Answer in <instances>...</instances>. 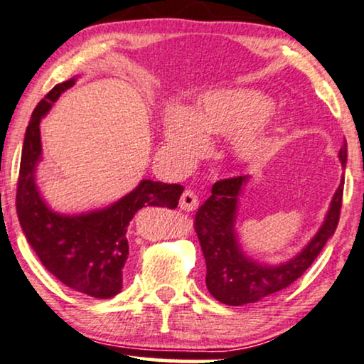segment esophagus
<instances>
[{"label": "esophagus", "instance_id": "esophagus-1", "mask_svg": "<svg viewBox=\"0 0 364 364\" xmlns=\"http://www.w3.org/2000/svg\"><path fill=\"white\" fill-rule=\"evenodd\" d=\"M198 205H200V201H198V196L195 195V191L186 190L183 193L181 200H179V208H181L183 211H195Z\"/></svg>", "mask_w": 364, "mask_h": 364}]
</instances>
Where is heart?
Segmentation results:
<instances>
[{"label": "heart", "mask_w": 364, "mask_h": 364, "mask_svg": "<svg viewBox=\"0 0 364 364\" xmlns=\"http://www.w3.org/2000/svg\"><path fill=\"white\" fill-rule=\"evenodd\" d=\"M208 134H232L235 161L255 164L274 151L276 113L258 90H218L203 96L191 111L169 108L163 116V138L179 163H188L208 146Z\"/></svg>", "instance_id": "1"}]
</instances>
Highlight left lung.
Wrapping results in <instances>:
<instances>
[{
  "mask_svg": "<svg viewBox=\"0 0 364 364\" xmlns=\"http://www.w3.org/2000/svg\"><path fill=\"white\" fill-rule=\"evenodd\" d=\"M346 151L345 141L338 154L343 169L346 168ZM248 181L250 176L216 181L211 188V196L195 216V230L206 261V288L213 298L228 306L256 303L288 288L321 253L340 221L345 178H341L326 218L313 240L287 263L261 264L245 255L235 230L240 196Z\"/></svg>",
  "mask_w": 364,
  "mask_h": 364,
  "instance_id": "1",
  "label": "left lung"
}]
</instances>
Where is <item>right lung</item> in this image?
Here are the masks:
<instances>
[{
  "mask_svg": "<svg viewBox=\"0 0 364 364\" xmlns=\"http://www.w3.org/2000/svg\"><path fill=\"white\" fill-rule=\"evenodd\" d=\"M76 77L56 85L33 111L23 141L16 211L24 236L43 266L63 284L88 296L108 299L123 288V268L129 255V221L144 206L176 208L185 188L143 179L113 205L81 215L53 211L36 186L41 161L40 123Z\"/></svg>",
  "mask_w": 364,
  "mask_h": 364,
  "instance_id": "obj_1",
  "label": "right lung"
}]
</instances>
